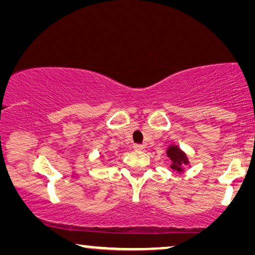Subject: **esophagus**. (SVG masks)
Masks as SVG:
<instances>
[{
	"instance_id": "obj_1",
	"label": "esophagus",
	"mask_w": 255,
	"mask_h": 255,
	"mask_svg": "<svg viewBox=\"0 0 255 255\" xmlns=\"http://www.w3.org/2000/svg\"><path fill=\"white\" fill-rule=\"evenodd\" d=\"M132 147H133V149H135V150H141V149L144 148V146L140 145V144H135V145L132 146Z\"/></svg>"
}]
</instances>
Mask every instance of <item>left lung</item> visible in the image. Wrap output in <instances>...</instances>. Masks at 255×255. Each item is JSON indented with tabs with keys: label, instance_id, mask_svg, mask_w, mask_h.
I'll list each match as a JSON object with an SVG mask.
<instances>
[{
	"label": "left lung",
	"instance_id": "1",
	"mask_svg": "<svg viewBox=\"0 0 255 255\" xmlns=\"http://www.w3.org/2000/svg\"><path fill=\"white\" fill-rule=\"evenodd\" d=\"M166 154L172 161L171 169L181 172L182 171L181 165H182V164H188L187 156H185V154H183V152H181V149L178 147V146H170Z\"/></svg>",
	"mask_w": 255,
	"mask_h": 255
}]
</instances>
